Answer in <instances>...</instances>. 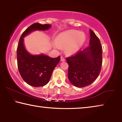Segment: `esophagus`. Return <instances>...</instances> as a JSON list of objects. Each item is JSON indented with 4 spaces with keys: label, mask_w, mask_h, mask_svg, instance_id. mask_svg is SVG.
Masks as SVG:
<instances>
[{
    "label": "esophagus",
    "mask_w": 122,
    "mask_h": 122,
    "mask_svg": "<svg viewBox=\"0 0 122 122\" xmlns=\"http://www.w3.org/2000/svg\"><path fill=\"white\" fill-rule=\"evenodd\" d=\"M61 61H62V62H63V61H65V59L63 57L61 56Z\"/></svg>",
    "instance_id": "1"
}]
</instances>
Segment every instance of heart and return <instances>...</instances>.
Instances as JSON below:
<instances>
[{
  "label": "heart",
  "mask_w": 122,
  "mask_h": 122,
  "mask_svg": "<svg viewBox=\"0 0 122 122\" xmlns=\"http://www.w3.org/2000/svg\"><path fill=\"white\" fill-rule=\"evenodd\" d=\"M85 40V35L76 30H68L61 32L55 39L54 46L57 49L65 47L66 53L69 55L75 54L79 50Z\"/></svg>",
  "instance_id": "b5f03b06"
}]
</instances>
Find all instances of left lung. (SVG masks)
I'll return each instance as SVG.
<instances>
[{
  "label": "left lung",
  "mask_w": 122,
  "mask_h": 122,
  "mask_svg": "<svg viewBox=\"0 0 122 122\" xmlns=\"http://www.w3.org/2000/svg\"><path fill=\"white\" fill-rule=\"evenodd\" d=\"M89 46L74 56L66 58L68 64V77L74 86L83 88L92 84L100 73L102 49L100 41L90 30Z\"/></svg>",
  "instance_id": "obj_1"
}]
</instances>
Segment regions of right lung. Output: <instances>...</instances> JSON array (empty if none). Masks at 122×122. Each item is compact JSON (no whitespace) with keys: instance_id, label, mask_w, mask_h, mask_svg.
<instances>
[{"instance_id":"obj_1","label":"right lung","mask_w":122,"mask_h":122,"mask_svg":"<svg viewBox=\"0 0 122 122\" xmlns=\"http://www.w3.org/2000/svg\"><path fill=\"white\" fill-rule=\"evenodd\" d=\"M51 27L49 24H32L22 34L18 45L16 53L20 74L24 81L34 87L43 86L48 83L53 70L60 60V56L51 58L44 54H31L25 48L24 38L32 32L47 30Z\"/></svg>"}]
</instances>
